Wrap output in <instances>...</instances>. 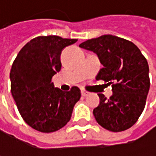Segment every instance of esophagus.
<instances>
[{"label":"esophagus","mask_w":156,"mask_h":156,"mask_svg":"<svg viewBox=\"0 0 156 156\" xmlns=\"http://www.w3.org/2000/svg\"><path fill=\"white\" fill-rule=\"evenodd\" d=\"M81 95H82L83 97H87V96L89 95V93H88L87 91H86L85 89H81Z\"/></svg>","instance_id":"esophagus-1"}]
</instances>
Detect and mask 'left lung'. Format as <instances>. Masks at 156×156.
<instances>
[{
  "label": "left lung",
  "mask_w": 156,
  "mask_h": 156,
  "mask_svg": "<svg viewBox=\"0 0 156 156\" xmlns=\"http://www.w3.org/2000/svg\"><path fill=\"white\" fill-rule=\"evenodd\" d=\"M79 47L95 52L104 66L96 78L112 84L109 98L98 94L100 103L93 110L97 122L112 132L130 128L144 108L150 88L146 58L133 42L113 35L87 40Z\"/></svg>",
  "instance_id": "1"
}]
</instances>
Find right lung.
Here are the masks:
<instances>
[{"instance_id":"right-lung-1","label":"right lung","mask_w":156,"mask_h":156,"mask_svg":"<svg viewBox=\"0 0 156 156\" xmlns=\"http://www.w3.org/2000/svg\"><path fill=\"white\" fill-rule=\"evenodd\" d=\"M76 39L39 36L22 48L12 66L11 91L23 120L33 129L51 133L62 128L80 99L78 87L64 92L54 87L52 77L60 70V54Z\"/></svg>"}]
</instances>
